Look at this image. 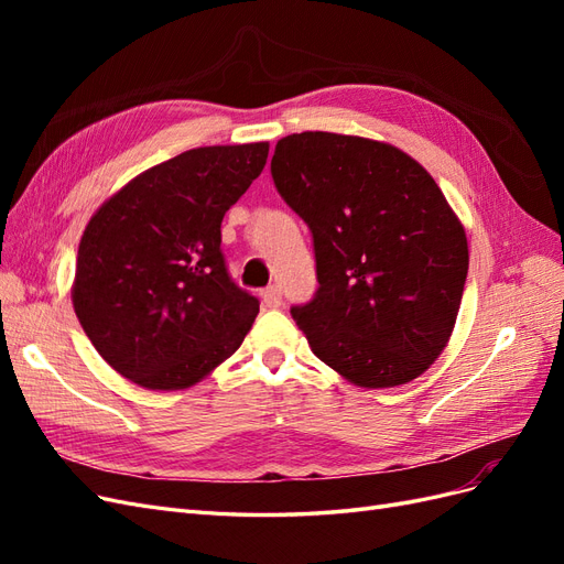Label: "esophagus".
<instances>
[{"label":"esophagus","instance_id":"obj_1","mask_svg":"<svg viewBox=\"0 0 564 564\" xmlns=\"http://www.w3.org/2000/svg\"><path fill=\"white\" fill-rule=\"evenodd\" d=\"M261 299H263L268 308H280V305H282V289L280 286H268L265 292L261 294Z\"/></svg>","mask_w":564,"mask_h":564}]
</instances>
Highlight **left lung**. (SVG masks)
Here are the masks:
<instances>
[{"mask_svg": "<svg viewBox=\"0 0 564 564\" xmlns=\"http://www.w3.org/2000/svg\"><path fill=\"white\" fill-rule=\"evenodd\" d=\"M280 195L313 230L315 299L292 308L319 360L360 388L419 379L447 348L468 275V240L433 176L362 135H284Z\"/></svg>", "mask_w": 564, "mask_h": 564, "instance_id": "left-lung-1", "label": "left lung"}]
</instances>
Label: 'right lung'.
I'll use <instances>...</instances> for the list:
<instances>
[{
	"mask_svg": "<svg viewBox=\"0 0 564 564\" xmlns=\"http://www.w3.org/2000/svg\"><path fill=\"white\" fill-rule=\"evenodd\" d=\"M270 143L185 150L131 178L89 218L75 315L98 355L148 390H185L242 346L259 301L230 282L220 224Z\"/></svg>",
	"mask_w": 564,
	"mask_h": 564,
	"instance_id": "right-lung-1",
	"label": "right lung"
}]
</instances>
